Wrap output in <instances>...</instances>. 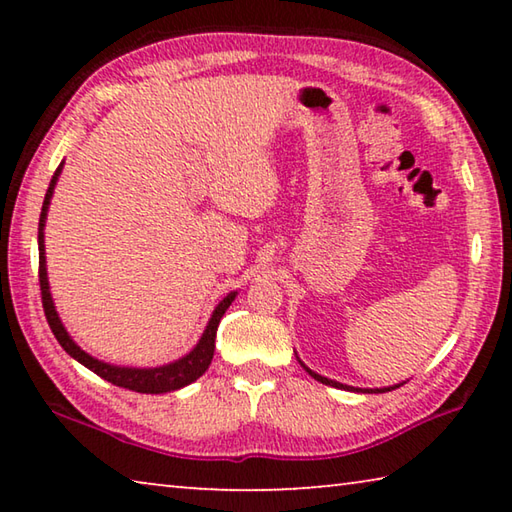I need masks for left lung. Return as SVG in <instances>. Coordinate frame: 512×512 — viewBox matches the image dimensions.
<instances>
[{
	"label": "left lung",
	"instance_id": "1",
	"mask_svg": "<svg viewBox=\"0 0 512 512\" xmlns=\"http://www.w3.org/2000/svg\"><path fill=\"white\" fill-rule=\"evenodd\" d=\"M311 377L314 379H318L320 384H327V386H334V388H345V391H359V388H352V386H345V384H339V381H332V379H327V377H320V375H316V372H311L309 368H305ZM397 386H391V388H375V391H363V393H388V391H395Z\"/></svg>",
	"mask_w": 512,
	"mask_h": 512
}]
</instances>
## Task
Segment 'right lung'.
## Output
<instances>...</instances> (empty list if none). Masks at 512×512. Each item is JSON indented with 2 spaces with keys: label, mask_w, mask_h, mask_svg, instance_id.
Listing matches in <instances>:
<instances>
[{
  "label": "right lung",
  "mask_w": 512,
  "mask_h": 512,
  "mask_svg": "<svg viewBox=\"0 0 512 512\" xmlns=\"http://www.w3.org/2000/svg\"><path fill=\"white\" fill-rule=\"evenodd\" d=\"M60 169H63V164L56 169L54 178H51L49 189L45 194V203H42V212H40V223H38V250H40V262H38V277H40V296H42V309H45V316H47V323L51 327V332H54L56 341L63 345V350L69 354V357H74L79 363H83L85 368H90L92 372H97L101 379L110 381V384L121 386V388H128V391H135V393H146V395H158V393H171V391H178V388H183L187 384H192L198 377L203 375V372L210 368L212 357H214V339H216V329H219L221 318L225 314V309L232 305V300H235L237 293H228L221 302L219 307L214 309V314L210 318V323H207V329L201 336V341H198L196 348L187 354V357L178 359L169 363V366H160V368H119V366H110V363H103L99 359L90 357L88 352H83L79 345H76L72 339H69V334L65 332L63 323H60V318L54 309V300H51V293H49V282H47V268H45V219H47V207L51 201V194H54V187H56V180L60 176Z\"/></svg>",
  "instance_id": "add662e5"
}]
</instances>
